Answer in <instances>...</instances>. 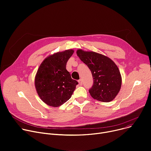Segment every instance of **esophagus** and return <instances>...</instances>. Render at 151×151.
<instances>
[{"instance_id": "obj_1", "label": "esophagus", "mask_w": 151, "mask_h": 151, "mask_svg": "<svg viewBox=\"0 0 151 151\" xmlns=\"http://www.w3.org/2000/svg\"><path fill=\"white\" fill-rule=\"evenodd\" d=\"M78 82L80 85H83V80H82V79H80L79 80H78Z\"/></svg>"}]
</instances>
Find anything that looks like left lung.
Wrapping results in <instances>:
<instances>
[{
  "label": "left lung",
  "mask_w": 151,
  "mask_h": 151,
  "mask_svg": "<svg viewBox=\"0 0 151 151\" xmlns=\"http://www.w3.org/2000/svg\"><path fill=\"white\" fill-rule=\"evenodd\" d=\"M76 53L91 72L94 79L89 90L91 97L104 102L113 101L122 85V77L116 64L108 57L94 52L79 49Z\"/></svg>",
  "instance_id": "1"
}]
</instances>
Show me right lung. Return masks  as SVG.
Returning a JSON list of instances; mask_svg holds the SVG:
<instances>
[{
	"instance_id": "right-lung-1",
	"label": "right lung",
	"mask_w": 151,
	"mask_h": 151,
	"mask_svg": "<svg viewBox=\"0 0 151 151\" xmlns=\"http://www.w3.org/2000/svg\"><path fill=\"white\" fill-rule=\"evenodd\" d=\"M72 49L54 53L41 64L35 76V86L40 98L53 107L69 99L78 83L66 70L67 61L73 53Z\"/></svg>"
}]
</instances>
